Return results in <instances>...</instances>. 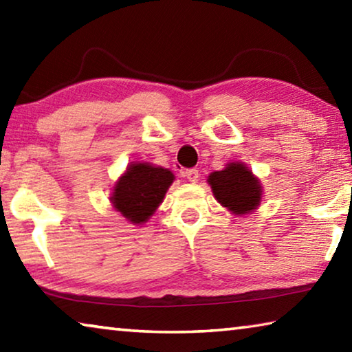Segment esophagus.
<instances>
[{"label":"esophagus","mask_w":352,"mask_h":352,"mask_svg":"<svg viewBox=\"0 0 352 352\" xmlns=\"http://www.w3.org/2000/svg\"><path fill=\"white\" fill-rule=\"evenodd\" d=\"M186 178L190 182V183H197L199 178H200V174L197 169H189L186 170Z\"/></svg>","instance_id":"obj_1"}]
</instances>
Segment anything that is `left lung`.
Masks as SVG:
<instances>
[{"label":"left lung","instance_id":"1","mask_svg":"<svg viewBox=\"0 0 352 352\" xmlns=\"http://www.w3.org/2000/svg\"><path fill=\"white\" fill-rule=\"evenodd\" d=\"M208 184L219 204L234 216L258 210L264 194L259 178L242 162L228 163L222 170L211 172Z\"/></svg>","mask_w":352,"mask_h":352}]
</instances>
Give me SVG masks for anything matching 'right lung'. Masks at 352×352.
Listing matches in <instances>:
<instances>
[{
	"mask_svg": "<svg viewBox=\"0 0 352 352\" xmlns=\"http://www.w3.org/2000/svg\"><path fill=\"white\" fill-rule=\"evenodd\" d=\"M174 180L175 175L162 166L132 162L113 186L110 204L130 223H146Z\"/></svg>",
	"mask_w": 352,
	"mask_h": 352,
	"instance_id": "right-lung-1",
	"label": "right lung"
}]
</instances>
